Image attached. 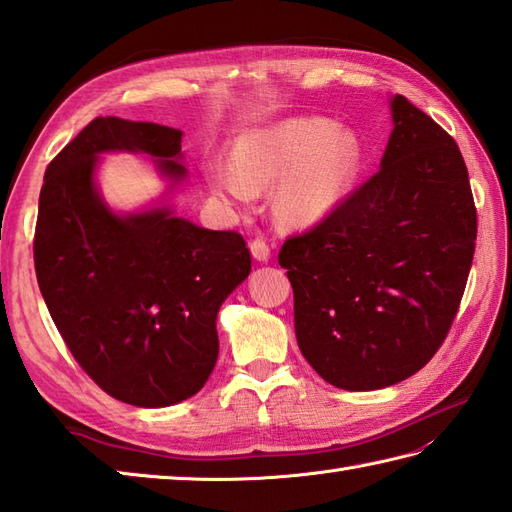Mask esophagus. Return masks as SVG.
I'll return each mask as SVG.
<instances>
[{
    "label": "esophagus",
    "instance_id": "esophagus-1",
    "mask_svg": "<svg viewBox=\"0 0 512 512\" xmlns=\"http://www.w3.org/2000/svg\"><path fill=\"white\" fill-rule=\"evenodd\" d=\"M250 253H253L257 262H268V259H270V244L266 242L264 237H255L253 242H250Z\"/></svg>",
    "mask_w": 512,
    "mask_h": 512
}]
</instances>
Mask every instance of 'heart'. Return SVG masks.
<instances>
[{
  "mask_svg": "<svg viewBox=\"0 0 512 512\" xmlns=\"http://www.w3.org/2000/svg\"><path fill=\"white\" fill-rule=\"evenodd\" d=\"M235 165L211 160V187L237 204H248L255 191L275 187V213L292 228H310L339 209L352 193L361 171V145L350 132H339L328 118H288L239 138Z\"/></svg>",
  "mask_w": 512,
  "mask_h": 512,
  "instance_id": "1",
  "label": "heart"
}]
</instances>
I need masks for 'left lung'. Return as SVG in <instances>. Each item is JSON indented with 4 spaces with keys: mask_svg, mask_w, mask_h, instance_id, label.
<instances>
[{
    "mask_svg": "<svg viewBox=\"0 0 512 512\" xmlns=\"http://www.w3.org/2000/svg\"><path fill=\"white\" fill-rule=\"evenodd\" d=\"M372 178L279 250L301 354L330 385L369 391L427 365L469 279L477 211L455 140L405 96Z\"/></svg>",
    "mask_w": 512,
    "mask_h": 512,
    "instance_id": "1",
    "label": "left lung"
}]
</instances>
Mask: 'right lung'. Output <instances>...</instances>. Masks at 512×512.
Instances as JSON below:
<instances>
[{"label": "right lung", "instance_id": "1", "mask_svg": "<svg viewBox=\"0 0 512 512\" xmlns=\"http://www.w3.org/2000/svg\"><path fill=\"white\" fill-rule=\"evenodd\" d=\"M138 151L173 182L180 129L99 116L46 169L35 228L39 290L65 345L105 394L134 407L187 400L211 376L222 301L250 273L235 231L169 209L118 217L94 187L96 156Z\"/></svg>", "mask_w": 512, "mask_h": 512}]
</instances>
